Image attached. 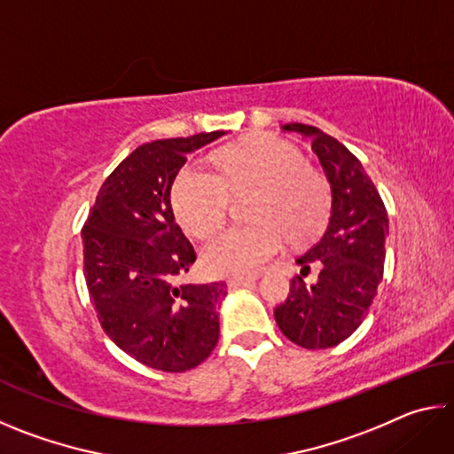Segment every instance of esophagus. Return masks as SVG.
<instances>
[{"instance_id":"1","label":"esophagus","mask_w":454,"mask_h":454,"mask_svg":"<svg viewBox=\"0 0 454 454\" xmlns=\"http://www.w3.org/2000/svg\"><path fill=\"white\" fill-rule=\"evenodd\" d=\"M254 282V278H250V276H234V278L228 280V286L230 288H238V286H246V284Z\"/></svg>"}]
</instances>
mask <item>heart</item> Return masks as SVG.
<instances>
[{"label": "heart", "mask_w": 454, "mask_h": 454, "mask_svg": "<svg viewBox=\"0 0 454 454\" xmlns=\"http://www.w3.org/2000/svg\"><path fill=\"white\" fill-rule=\"evenodd\" d=\"M214 174L186 164L172 184V206L192 236L206 238L224 224L230 194L256 190L250 226H234L206 244L202 262L218 276L260 270L290 238L304 244L325 230L333 190L318 168L306 164L301 148L274 134H252L216 153Z\"/></svg>", "instance_id": "obj_1"}]
</instances>
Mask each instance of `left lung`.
Wrapping results in <instances>:
<instances>
[{"instance_id": "1", "label": "left lung", "mask_w": 454, "mask_h": 454, "mask_svg": "<svg viewBox=\"0 0 454 454\" xmlns=\"http://www.w3.org/2000/svg\"><path fill=\"white\" fill-rule=\"evenodd\" d=\"M284 129L312 140L333 190V210L320 240L296 258L302 270L292 278L290 294L276 306L274 318L298 347L333 348L363 325L382 280L387 208L347 145L314 126L286 124ZM310 265L319 268V278L309 285L303 276Z\"/></svg>"}]
</instances>
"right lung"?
<instances>
[{"label": "right lung", "instance_id": "obj_1", "mask_svg": "<svg viewBox=\"0 0 454 454\" xmlns=\"http://www.w3.org/2000/svg\"><path fill=\"white\" fill-rule=\"evenodd\" d=\"M224 132L142 144L107 176L82 228L83 276L104 333L150 368L184 372L212 355L224 282L182 284L196 250L170 188L186 153Z\"/></svg>", "mask_w": 454, "mask_h": 454}]
</instances>
